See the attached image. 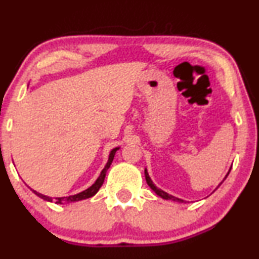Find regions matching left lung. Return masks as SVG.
Here are the masks:
<instances>
[{
    "label": "left lung",
    "instance_id": "left-lung-1",
    "mask_svg": "<svg viewBox=\"0 0 259 259\" xmlns=\"http://www.w3.org/2000/svg\"><path fill=\"white\" fill-rule=\"evenodd\" d=\"M230 171H231V168H230V169H229L228 175H226V176H225V178H224V179H223V182H224V180L226 179V177H228V176H229V173H230ZM145 178H146V183L148 184V186H150V187H151V189H152V190H153V191H154V192H155V193H157L159 197H161V198H162V199H166V200H172V201H179V203H184V200H183V199H179V198H177V197H173V196H172V194H168L167 192H165V191H162V190H160V189H158V187H157V186H155V185H154V184H153V182H152V179L150 178V176H148V172H147V169H146V168H145ZM223 182H222L221 184H219V185H218L217 187H215V190H217V189H218V187L222 185V184H223ZM215 190H214V191H215ZM214 191H213V192H214Z\"/></svg>",
    "mask_w": 259,
    "mask_h": 259
}]
</instances>
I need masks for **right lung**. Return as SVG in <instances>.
Masks as SVG:
<instances>
[{"mask_svg": "<svg viewBox=\"0 0 259 259\" xmlns=\"http://www.w3.org/2000/svg\"><path fill=\"white\" fill-rule=\"evenodd\" d=\"M119 148L120 147H115V148H113L111 152H109L108 161H107V164L105 165L104 169L101 171L100 176L98 177V179L95 180V183L93 184V185L88 187L87 190L82 191V192H80L77 194H73V196H68V197H58V198H54V199H53L52 197H48V196H45V194H42V193H38L35 190H31V191H33V192L36 194L37 197H40L41 199H44L46 201H55V204H69V203H73V201L88 199V198L93 197L94 194H97L99 189L102 186V184H104V180H105V177H106V173H107V169L109 168V166H111L113 159H114L116 151H118Z\"/></svg>", "mask_w": 259, "mask_h": 259, "instance_id": "obj_1", "label": "right lung"}]
</instances>
